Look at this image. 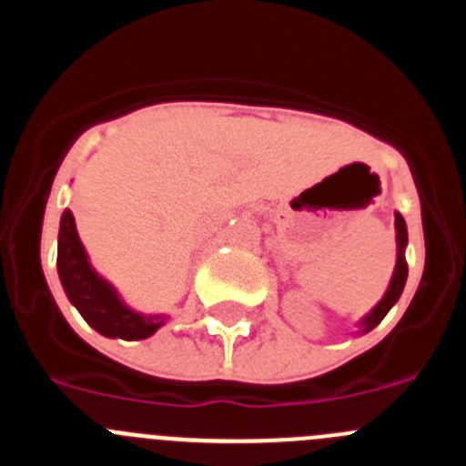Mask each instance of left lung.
I'll list each match as a JSON object with an SVG mask.
<instances>
[{"instance_id": "8db88e82", "label": "left lung", "mask_w": 466, "mask_h": 466, "mask_svg": "<svg viewBox=\"0 0 466 466\" xmlns=\"http://www.w3.org/2000/svg\"><path fill=\"white\" fill-rule=\"evenodd\" d=\"M394 226H397V266H394L392 282L387 287L380 303L361 319V333L371 331L373 327H378V324L382 322V317L390 312V308H392L399 300V296H401L403 284H406V278H409V263H406V257H403V249L409 245V230H406V221H403V217L399 212L394 214Z\"/></svg>"}]
</instances>
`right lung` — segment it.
<instances>
[{
    "instance_id": "add662e5",
    "label": "right lung",
    "mask_w": 466,
    "mask_h": 466,
    "mask_svg": "<svg viewBox=\"0 0 466 466\" xmlns=\"http://www.w3.org/2000/svg\"><path fill=\"white\" fill-rule=\"evenodd\" d=\"M57 275L72 306H76L86 322L106 339L142 340L166 324V315H139L130 310L116 289L95 273L69 209L63 212L57 233Z\"/></svg>"
}]
</instances>
